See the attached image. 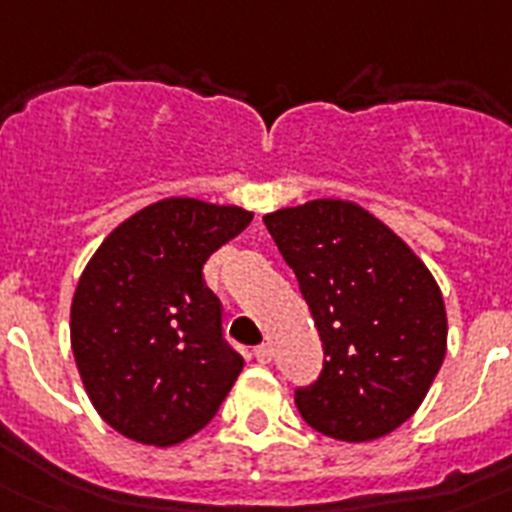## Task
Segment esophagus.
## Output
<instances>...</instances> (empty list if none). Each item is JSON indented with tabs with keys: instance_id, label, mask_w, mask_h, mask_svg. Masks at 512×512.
<instances>
[{
	"instance_id": "34e87169",
	"label": "esophagus",
	"mask_w": 512,
	"mask_h": 512,
	"mask_svg": "<svg viewBox=\"0 0 512 512\" xmlns=\"http://www.w3.org/2000/svg\"><path fill=\"white\" fill-rule=\"evenodd\" d=\"M253 356H256L259 363H269L272 361V348H269V345H259V348L253 350Z\"/></svg>"
}]
</instances>
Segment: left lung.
<instances>
[{
  "label": "left lung",
  "mask_w": 512,
  "mask_h": 512,
  "mask_svg": "<svg viewBox=\"0 0 512 512\" xmlns=\"http://www.w3.org/2000/svg\"><path fill=\"white\" fill-rule=\"evenodd\" d=\"M324 348L322 377L295 392L311 429L371 442L405 424L447 353V311L434 274L371 211L316 198L266 214Z\"/></svg>",
  "instance_id": "1"
}]
</instances>
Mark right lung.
<instances>
[{"mask_svg":"<svg viewBox=\"0 0 512 512\" xmlns=\"http://www.w3.org/2000/svg\"><path fill=\"white\" fill-rule=\"evenodd\" d=\"M253 211L162 198L109 232L80 274L70 345L88 400L114 432L170 447L219 411L243 371L204 282L211 253Z\"/></svg>","mask_w":512,"mask_h":512,"instance_id":"right-lung-1","label":"right lung"}]
</instances>
